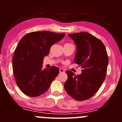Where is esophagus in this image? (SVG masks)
<instances>
[{
    "label": "esophagus",
    "instance_id": "obj_1",
    "mask_svg": "<svg viewBox=\"0 0 122 122\" xmlns=\"http://www.w3.org/2000/svg\"><path fill=\"white\" fill-rule=\"evenodd\" d=\"M59 71L60 73H64L65 72V71H64V70L63 69H61V68H60V69H59Z\"/></svg>",
    "mask_w": 122,
    "mask_h": 122
}]
</instances>
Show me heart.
I'll return each instance as SVG.
<instances>
[{
    "label": "heart",
    "mask_w": 122,
    "mask_h": 122,
    "mask_svg": "<svg viewBox=\"0 0 122 122\" xmlns=\"http://www.w3.org/2000/svg\"><path fill=\"white\" fill-rule=\"evenodd\" d=\"M65 44H69V43H66Z\"/></svg>",
    "instance_id": "1"
}]
</instances>
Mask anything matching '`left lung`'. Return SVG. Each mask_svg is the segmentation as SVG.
Listing matches in <instances>:
<instances>
[{"label":"left lung","mask_w":122,"mask_h":122,"mask_svg":"<svg viewBox=\"0 0 122 122\" xmlns=\"http://www.w3.org/2000/svg\"><path fill=\"white\" fill-rule=\"evenodd\" d=\"M68 36L76 43L75 62L82 70L77 76L66 71L64 88L74 99L83 101L92 97L102 86L107 75L108 57L104 45L93 35L81 32Z\"/></svg>","instance_id":"obj_1"}]
</instances>
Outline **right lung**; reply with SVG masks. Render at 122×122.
Here are the masks:
<instances>
[{
  "label": "right lung",
  "instance_id": "add662e5",
  "mask_svg": "<svg viewBox=\"0 0 122 122\" xmlns=\"http://www.w3.org/2000/svg\"><path fill=\"white\" fill-rule=\"evenodd\" d=\"M65 35L49 31H34L21 38L12 58V68L16 84L24 94L37 97L49 88L59 69L54 66L43 69V60L51 46Z\"/></svg>",
  "mask_w": 122,
  "mask_h": 122
}]
</instances>
